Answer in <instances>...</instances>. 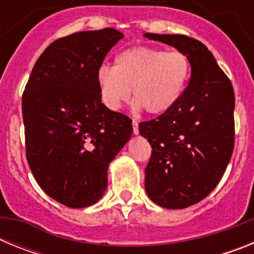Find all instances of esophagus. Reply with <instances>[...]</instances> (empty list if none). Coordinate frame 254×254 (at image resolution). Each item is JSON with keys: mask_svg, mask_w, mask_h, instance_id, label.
<instances>
[{"mask_svg": "<svg viewBox=\"0 0 254 254\" xmlns=\"http://www.w3.org/2000/svg\"><path fill=\"white\" fill-rule=\"evenodd\" d=\"M132 127H133V134H138V122L136 120L132 121Z\"/></svg>", "mask_w": 254, "mask_h": 254, "instance_id": "34e87169", "label": "esophagus"}]
</instances>
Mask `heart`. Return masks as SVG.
<instances>
[{
  "instance_id": "heart-1",
  "label": "heart",
  "mask_w": 254,
  "mask_h": 254,
  "mask_svg": "<svg viewBox=\"0 0 254 254\" xmlns=\"http://www.w3.org/2000/svg\"><path fill=\"white\" fill-rule=\"evenodd\" d=\"M190 73L183 52L132 47L116 56L114 67H100L96 82L103 103L112 111H118L132 91L134 107L160 116L178 102Z\"/></svg>"
}]
</instances>
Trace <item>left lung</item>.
<instances>
[{
    "instance_id": "1",
    "label": "left lung",
    "mask_w": 254,
    "mask_h": 254,
    "mask_svg": "<svg viewBox=\"0 0 254 254\" xmlns=\"http://www.w3.org/2000/svg\"><path fill=\"white\" fill-rule=\"evenodd\" d=\"M143 37L183 52L190 78L176 105L138 125L152 147L145 169V190L152 202L186 208L219 185L234 150L233 85L205 44L178 34Z\"/></svg>"
}]
</instances>
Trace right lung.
<instances>
[{
    "mask_svg": "<svg viewBox=\"0 0 254 254\" xmlns=\"http://www.w3.org/2000/svg\"><path fill=\"white\" fill-rule=\"evenodd\" d=\"M123 38L113 28L78 31L40 55L22 94L29 167L40 188L72 208L96 203L132 121L102 103L96 72Z\"/></svg>",
    "mask_w": 254,
    "mask_h": 254,
    "instance_id": "right-lung-1",
    "label": "right lung"
}]
</instances>
